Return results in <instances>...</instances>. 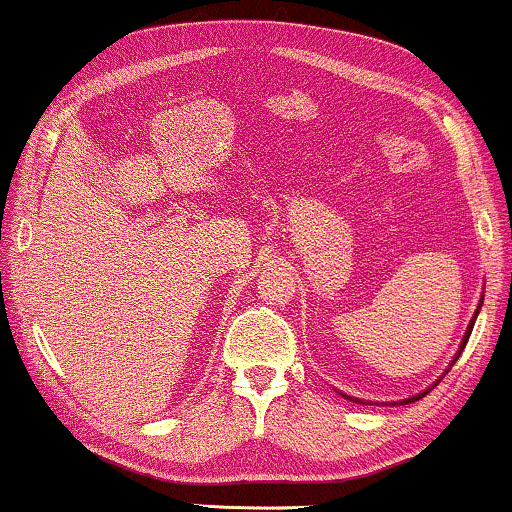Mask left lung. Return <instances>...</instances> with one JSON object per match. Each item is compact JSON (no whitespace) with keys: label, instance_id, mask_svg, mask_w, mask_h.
<instances>
[{"label":"left lung","instance_id":"1","mask_svg":"<svg viewBox=\"0 0 512 512\" xmlns=\"http://www.w3.org/2000/svg\"><path fill=\"white\" fill-rule=\"evenodd\" d=\"M480 305H483V300H480ZM480 309V307H478ZM476 316H478V311H476ZM473 323H476V321H471V325H469V328H466V335H464V342H462V348H459V353H462L464 351V346H466V342H469V337H471V330H473ZM459 353H457V358H459ZM455 358V360H457ZM422 395H416V397H411V399H406V402H416V399H420Z\"/></svg>","mask_w":512,"mask_h":512}]
</instances>
